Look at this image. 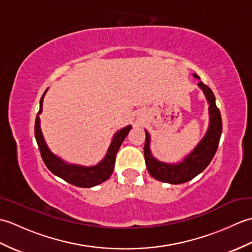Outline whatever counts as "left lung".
I'll return each instance as SVG.
<instances>
[{"label":"left lung","instance_id":"8db88e82","mask_svg":"<svg viewBox=\"0 0 252 252\" xmlns=\"http://www.w3.org/2000/svg\"><path fill=\"white\" fill-rule=\"evenodd\" d=\"M192 77L200 80L196 73H192ZM198 87L205 94L209 105L208 129L196 147L180 162L168 163L155 158L151 151V134L145 130L146 141L144 146V157L148 172L154 179L169 184L185 183L201 173L215 157L222 134V118L211 89L201 81L198 82Z\"/></svg>","mask_w":252,"mask_h":252}]
</instances>
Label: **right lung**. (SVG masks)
<instances>
[{"label":"right lung","instance_id":"1","mask_svg":"<svg viewBox=\"0 0 252 252\" xmlns=\"http://www.w3.org/2000/svg\"><path fill=\"white\" fill-rule=\"evenodd\" d=\"M46 92L47 89L45 90V92L40 99V109L35 118L34 135L37 146H39L40 149L42 159H43L47 169L52 173L60 176L63 181L78 187H93L101 184L106 180H108L115 168L116 155L118 151H119L122 142L125 141L126 135L129 134L130 130L132 129V126H126L115 133L105 157L97 164L85 167V165L69 163L51 152V149L47 146L44 140L43 133L41 131L39 116L41 115L42 108H43V99Z\"/></svg>","mask_w":252,"mask_h":252}]
</instances>
